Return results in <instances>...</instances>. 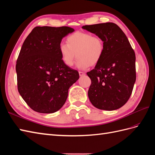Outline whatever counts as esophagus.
<instances>
[{
  "label": "esophagus",
  "mask_w": 155,
  "mask_h": 155,
  "mask_svg": "<svg viewBox=\"0 0 155 155\" xmlns=\"http://www.w3.org/2000/svg\"><path fill=\"white\" fill-rule=\"evenodd\" d=\"M79 75H80V76H84L85 75V73L83 72V71H79Z\"/></svg>",
  "instance_id": "esophagus-1"
}]
</instances>
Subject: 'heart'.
I'll return each instance as SVG.
<instances>
[{
    "mask_svg": "<svg viewBox=\"0 0 155 155\" xmlns=\"http://www.w3.org/2000/svg\"><path fill=\"white\" fill-rule=\"evenodd\" d=\"M67 43L59 45L62 62L67 66L74 64L78 57L76 65L82 70L95 66L99 62L104 51V44L101 38L86 32H75L67 37Z\"/></svg>",
    "mask_w": 155,
    "mask_h": 155,
    "instance_id": "1",
    "label": "heart"
}]
</instances>
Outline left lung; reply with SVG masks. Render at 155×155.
I'll list each match as a JSON object with an SVG mask.
<instances>
[{
  "label": "left lung",
  "instance_id": "left-lung-1",
  "mask_svg": "<svg viewBox=\"0 0 155 155\" xmlns=\"http://www.w3.org/2000/svg\"><path fill=\"white\" fill-rule=\"evenodd\" d=\"M104 44L103 57L95 68L87 73L91 80L89 99L94 107L114 110L125 104L136 80L135 54L125 33L112 22L84 25Z\"/></svg>",
  "mask_w": 155,
  "mask_h": 155
}]
</instances>
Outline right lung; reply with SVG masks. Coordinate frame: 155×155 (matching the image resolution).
I'll list each match as a JSON object with an SVG mask.
<instances>
[{
	"instance_id": "1",
	"label": "right lung",
	"mask_w": 155,
	"mask_h": 155,
	"mask_svg": "<svg viewBox=\"0 0 155 155\" xmlns=\"http://www.w3.org/2000/svg\"><path fill=\"white\" fill-rule=\"evenodd\" d=\"M74 31L67 26L35 27L22 45L16 65L18 89L34 111L50 114L60 110L80 77L64 64L59 52L63 37Z\"/></svg>"
}]
</instances>
